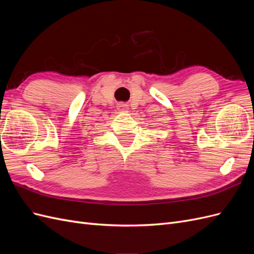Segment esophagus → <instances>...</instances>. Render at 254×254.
<instances>
[{"instance_id": "34e87169", "label": "esophagus", "mask_w": 254, "mask_h": 254, "mask_svg": "<svg viewBox=\"0 0 254 254\" xmlns=\"http://www.w3.org/2000/svg\"><path fill=\"white\" fill-rule=\"evenodd\" d=\"M128 105L126 104H119L118 105V110L120 112H128Z\"/></svg>"}]
</instances>
